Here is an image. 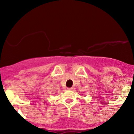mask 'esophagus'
<instances>
[{"label":"esophagus","mask_w":134,"mask_h":134,"mask_svg":"<svg viewBox=\"0 0 134 134\" xmlns=\"http://www.w3.org/2000/svg\"><path fill=\"white\" fill-rule=\"evenodd\" d=\"M74 87H71V88H68V90H74Z\"/></svg>","instance_id":"1"}]
</instances>
